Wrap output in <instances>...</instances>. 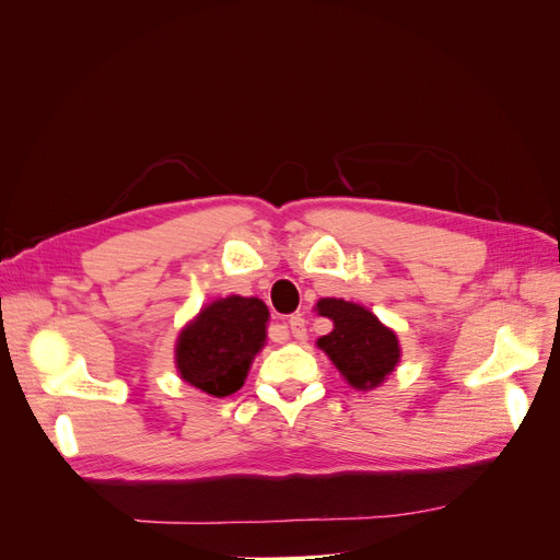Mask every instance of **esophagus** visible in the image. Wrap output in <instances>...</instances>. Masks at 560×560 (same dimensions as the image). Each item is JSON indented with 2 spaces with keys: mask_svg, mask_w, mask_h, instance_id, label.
Listing matches in <instances>:
<instances>
[{
  "mask_svg": "<svg viewBox=\"0 0 560 560\" xmlns=\"http://www.w3.org/2000/svg\"><path fill=\"white\" fill-rule=\"evenodd\" d=\"M290 329H292L294 338L306 336V317H303V315H292L290 317Z\"/></svg>",
  "mask_w": 560,
  "mask_h": 560,
  "instance_id": "esophagus-1",
  "label": "esophagus"
}]
</instances>
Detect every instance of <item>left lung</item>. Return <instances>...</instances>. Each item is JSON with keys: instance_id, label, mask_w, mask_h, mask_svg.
Here are the masks:
<instances>
[{"instance_id": "1", "label": "left lung", "mask_w": 560, "mask_h": 560, "mask_svg": "<svg viewBox=\"0 0 560 560\" xmlns=\"http://www.w3.org/2000/svg\"><path fill=\"white\" fill-rule=\"evenodd\" d=\"M317 313L334 322L331 334L322 336L317 346L352 387L371 389L393 374L399 362V341L374 313L343 299H319Z\"/></svg>"}]
</instances>
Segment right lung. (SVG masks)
Segmentation results:
<instances>
[{
	"mask_svg": "<svg viewBox=\"0 0 560 560\" xmlns=\"http://www.w3.org/2000/svg\"><path fill=\"white\" fill-rule=\"evenodd\" d=\"M266 303L254 296L210 303L179 334L175 350L179 376L208 395H233L243 387L249 362L266 341Z\"/></svg>",
	"mask_w": 560,
	"mask_h": 560,
	"instance_id": "obj_1",
	"label": "right lung"
}]
</instances>
